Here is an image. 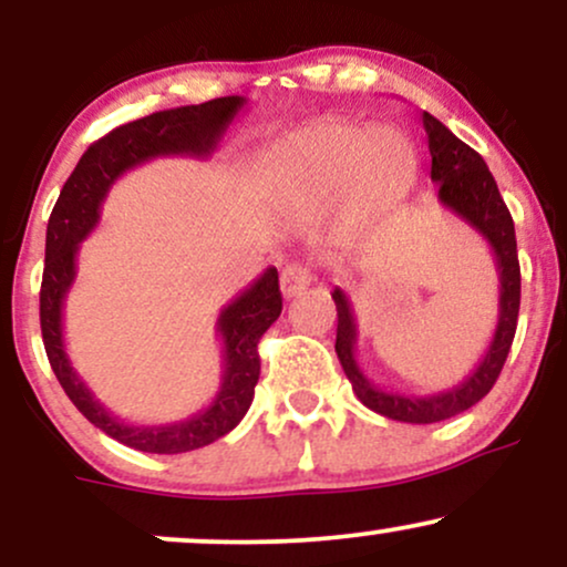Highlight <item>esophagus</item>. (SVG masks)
I'll return each mask as SVG.
<instances>
[{"label": "esophagus", "mask_w": 567, "mask_h": 567, "mask_svg": "<svg viewBox=\"0 0 567 567\" xmlns=\"http://www.w3.org/2000/svg\"><path fill=\"white\" fill-rule=\"evenodd\" d=\"M311 269L306 264H298L292 261L282 269V275H279V288H282V296L285 298H292L298 296V292H303L306 288L311 285Z\"/></svg>", "instance_id": "obj_1"}]
</instances>
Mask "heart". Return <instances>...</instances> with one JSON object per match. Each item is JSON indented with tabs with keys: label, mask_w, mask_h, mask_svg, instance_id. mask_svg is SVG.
Listing matches in <instances>:
<instances>
[{
	"label": "heart",
	"mask_w": 567,
	"mask_h": 567,
	"mask_svg": "<svg viewBox=\"0 0 567 567\" xmlns=\"http://www.w3.org/2000/svg\"><path fill=\"white\" fill-rule=\"evenodd\" d=\"M419 171V148L400 127L324 122L288 141L275 181L290 205L328 207L343 199L351 218L368 220L405 199Z\"/></svg>",
	"instance_id": "heart-1"
}]
</instances>
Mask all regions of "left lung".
Here are the masks:
<instances>
[{"label":"left lung","mask_w":567,"mask_h":567,"mask_svg":"<svg viewBox=\"0 0 567 567\" xmlns=\"http://www.w3.org/2000/svg\"><path fill=\"white\" fill-rule=\"evenodd\" d=\"M424 130L429 138V154H432V181L440 186L437 197L453 216L472 226L480 237L491 245L498 269V322L491 347L480 365L466 375L458 386L445 389L437 394H402L383 392L357 365V322L351 301L341 288L333 290L338 309L336 330V354L341 360L343 373L351 381V389L360 402L375 413L405 424H434V421L453 419L472 405H477L496 383L506 354H509L514 330H517L519 315V261L517 239H514V220L509 207L501 199L496 178L487 171L485 159L466 146L464 141L424 112Z\"/></svg>","instance_id":"1"}]
</instances>
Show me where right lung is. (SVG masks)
Returning a JSON list of instances; mask_svg holds the SVG:
<instances>
[{
	"label": "right lung",
	"mask_w": 567,
	"mask_h": 567,
	"mask_svg": "<svg viewBox=\"0 0 567 567\" xmlns=\"http://www.w3.org/2000/svg\"><path fill=\"white\" fill-rule=\"evenodd\" d=\"M245 103V97L239 95L216 97L199 106L148 114L112 130L76 162L48 220L39 322H42V341L50 368L61 381L63 392L90 424L135 451L167 455L197 451L229 434L245 419L256 394L258 375H261L258 341L282 311L277 269L269 266L250 288H245L229 306L220 309L216 333L224 341V373H220L218 394L213 396L210 405L175 424L138 426L109 413L71 368L66 343H63V301L76 277V252H80L82 239H87V234L101 220L103 199L122 173L148 159L173 157V154L207 157L218 146L220 135L231 125L234 116L243 112Z\"/></svg>",
	"instance_id": "add662e5"
}]
</instances>
